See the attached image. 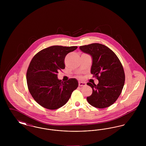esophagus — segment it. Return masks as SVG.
Wrapping results in <instances>:
<instances>
[{
	"label": "esophagus",
	"mask_w": 146,
	"mask_h": 146,
	"mask_svg": "<svg viewBox=\"0 0 146 146\" xmlns=\"http://www.w3.org/2000/svg\"><path fill=\"white\" fill-rule=\"evenodd\" d=\"M86 85V83H84V82H79V86H85Z\"/></svg>",
	"instance_id": "34e87169"
}]
</instances>
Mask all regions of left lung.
Segmentation results:
<instances>
[{
	"instance_id": "8db88e82",
	"label": "left lung",
	"mask_w": 146,
	"mask_h": 146,
	"mask_svg": "<svg viewBox=\"0 0 146 146\" xmlns=\"http://www.w3.org/2000/svg\"><path fill=\"white\" fill-rule=\"evenodd\" d=\"M80 50L91 56V73L98 83H88L92 93L87 97L91 106L104 108L113 104L120 96L125 83V73L117 56L107 46L99 43L80 46Z\"/></svg>"
}]
</instances>
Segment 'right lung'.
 <instances>
[{
  "label": "right lung",
  "mask_w": 146,
  "mask_h": 146,
  "mask_svg": "<svg viewBox=\"0 0 146 146\" xmlns=\"http://www.w3.org/2000/svg\"><path fill=\"white\" fill-rule=\"evenodd\" d=\"M77 48L52 46L42 50L32 58L26 74L28 90L42 107L52 110L61 107L78 86L76 78L63 82L57 78L58 71L65 68L66 56Z\"/></svg>",
  "instance_id": "right-lung-1"
}]
</instances>
